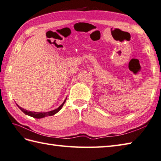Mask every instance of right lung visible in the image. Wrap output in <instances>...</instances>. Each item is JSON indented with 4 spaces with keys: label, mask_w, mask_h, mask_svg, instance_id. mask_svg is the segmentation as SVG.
<instances>
[{
    "label": "right lung",
    "mask_w": 161,
    "mask_h": 161,
    "mask_svg": "<svg viewBox=\"0 0 161 161\" xmlns=\"http://www.w3.org/2000/svg\"><path fill=\"white\" fill-rule=\"evenodd\" d=\"M67 98L65 99V100L64 101V102L62 103L60 106H59L56 109H55L53 110H51V111H48V112H45V113H38V112H32V111H28L27 110L24 109V108H22L21 107H20L17 105V106L19 108V109H20L23 113H25V114H27V115H29L31 117H32L34 118H37V119H40V118H43L45 117H47V116H52V115H54L55 114H56L58 112H59L61 109L62 106H64V104L65 103V101H66Z\"/></svg>",
    "instance_id": "1"
}]
</instances>
